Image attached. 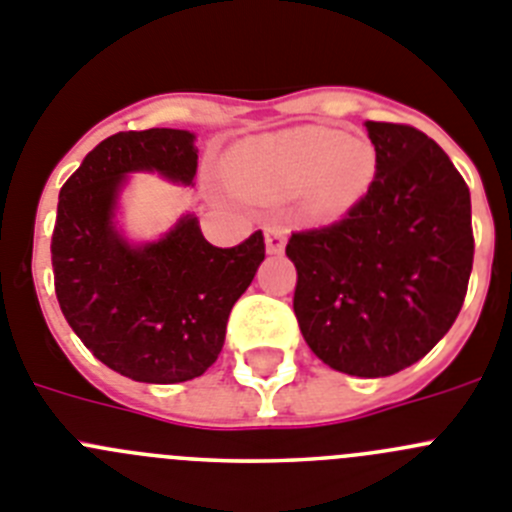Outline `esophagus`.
<instances>
[{"label": "esophagus", "instance_id": "obj_1", "mask_svg": "<svg viewBox=\"0 0 512 512\" xmlns=\"http://www.w3.org/2000/svg\"><path fill=\"white\" fill-rule=\"evenodd\" d=\"M285 247V232L280 227H265V250L270 255H280Z\"/></svg>", "mask_w": 512, "mask_h": 512}]
</instances>
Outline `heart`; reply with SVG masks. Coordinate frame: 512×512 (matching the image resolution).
<instances>
[{"label": "heart", "mask_w": 512, "mask_h": 512, "mask_svg": "<svg viewBox=\"0 0 512 512\" xmlns=\"http://www.w3.org/2000/svg\"><path fill=\"white\" fill-rule=\"evenodd\" d=\"M375 150L331 127H298L245 142L232 155V178L247 193L290 196L306 191L319 216L352 209L375 178Z\"/></svg>", "instance_id": "b5f03b06"}]
</instances>
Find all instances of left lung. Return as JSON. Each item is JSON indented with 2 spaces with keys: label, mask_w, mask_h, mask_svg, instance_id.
Masks as SVG:
<instances>
[{
  "label": "left lung",
  "mask_w": 512,
  "mask_h": 512,
  "mask_svg": "<svg viewBox=\"0 0 512 512\" xmlns=\"http://www.w3.org/2000/svg\"><path fill=\"white\" fill-rule=\"evenodd\" d=\"M375 178L347 214L293 232V311L311 352L339 372L388 377L439 344L474 260L469 188L411 124L365 122Z\"/></svg>",
  "instance_id": "1"
}]
</instances>
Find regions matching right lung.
Wrapping results in <instances>:
<instances>
[{
    "instance_id": "1",
    "label": "right lung",
    "mask_w": 512,
    "mask_h": 512,
    "mask_svg": "<svg viewBox=\"0 0 512 512\" xmlns=\"http://www.w3.org/2000/svg\"><path fill=\"white\" fill-rule=\"evenodd\" d=\"M186 130L117 132L63 183L50 260L68 326L99 362L137 382L173 385L204 375L224 347L229 311L265 260V237L214 247L196 216L163 239L130 247L114 232L119 186L132 170L191 183L199 150Z\"/></svg>"
}]
</instances>
